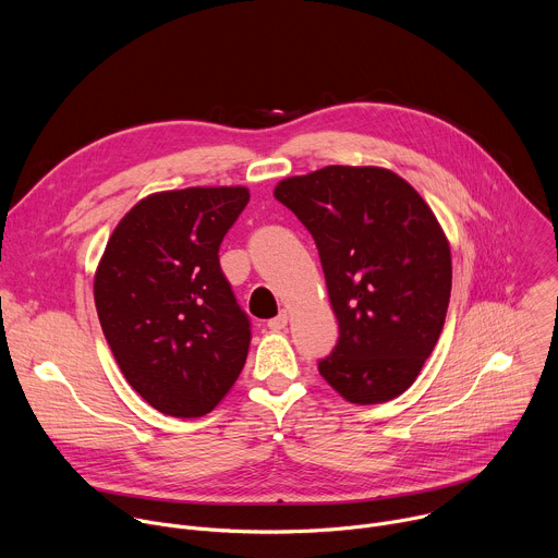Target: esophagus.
<instances>
[{"mask_svg": "<svg viewBox=\"0 0 558 558\" xmlns=\"http://www.w3.org/2000/svg\"><path fill=\"white\" fill-rule=\"evenodd\" d=\"M287 323H289V313H287V311H280L276 317H271V320L267 323V327H269L271 331H282V329L287 327Z\"/></svg>", "mask_w": 558, "mask_h": 558, "instance_id": "obj_1", "label": "esophagus"}]
</instances>
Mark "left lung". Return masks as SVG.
Returning a JSON list of instances; mask_svg holds the SVG:
<instances>
[{"label":"left lung","mask_w":558,"mask_h":558,"mask_svg":"<svg viewBox=\"0 0 558 558\" xmlns=\"http://www.w3.org/2000/svg\"><path fill=\"white\" fill-rule=\"evenodd\" d=\"M274 196L311 231L340 340L317 368L351 404H384L420 375L444 329L452 258L417 190L386 168L327 166Z\"/></svg>","instance_id":"8db88e82"}]
</instances>
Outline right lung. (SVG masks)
I'll use <instances>...</instances> for the list:
<instances>
[{"label": "right lung", "instance_id": "add662e5", "mask_svg": "<svg viewBox=\"0 0 558 558\" xmlns=\"http://www.w3.org/2000/svg\"><path fill=\"white\" fill-rule=\"evenodd\" d=\"M250 203L243 185L141 198L95 271V304L114 360L143 400L172 417L214 411L241 375L252 331L218 247Z\"/></svg>", "mask_w": 558, "mask_h": 558}]
</instances>
